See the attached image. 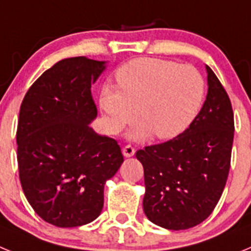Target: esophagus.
<instances>
[{"label": "esophagus", "instance_id": "esophagus-1", "mask_svg": "<svg viewBox=\"0 0 251 251\" xmlns=\"http://www.w3.org/2000/svg\"><path fill=\"white\" fill-rule=\"evenodd\" d=\"M122 152H123V156L124 157H132L134 156V153H136V150L132 147V146H126V147L122 150Z\"/></svg>", "mask_w": 251, "mask_h": 251}]
</instances>
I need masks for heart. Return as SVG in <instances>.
<instances>
[{"label": "heart", "mask_w": 251, "mask_h": 251, "mask_svg": "<svg viewBox=\"0 0 251 251\" xmlns=\"http://www.w3.org/2000/svg\"><path fill=\"white\" fill-rule=\"evenodd\" d=\"M115 86L105 85L100 108L113 132L138 114L141 123L128 132V139L142 141L153 133L166 141L185 132L200 113L205 99V80L191 65L171 60L139 57L117 72Z\"/></svg>", "instance_id": "heart-1"}]
</instances>
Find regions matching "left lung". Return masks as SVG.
Returning a JSON list of instances; mask_svg holds the SVG:
<instances>
[{
  "mask_svg": "<svg viewBox=\"0 0 251 251\" xmlns=\"http://www.w3.org/2000/svg\"><path fill=\"white\" fill-rule=\"evenodd\" d=\"M207 95L190 127L176 138L137 151L145 170L143 211L168 230L206 220L217 205L230 170L234 113L220 80L206 65Z\"/></svg>",
  "mask_w": 251,
  "mask_h": 251,
  "instance_id": "left-lung-1",
  "label": "left lung"
}]
</instances>
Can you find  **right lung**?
<instances>
[{
	"mask_svg": "<svg viewBox=\"0 0 251 251\" xmlns=\"http://www.w3.org/2000/svg\"><path fill=\"white\" fill-rule=\"evenodd\" d=\"M108 61H57L30 86L20 108L17 163L22 190L37 215L57 227L94 221L104 185L124 158L117 141L95 132L92 85Z\"/></svg>",
	"mask_w": 251,
	"mask_h": 251,
	"instance_id": "obj_1",
	"label": "right lung"
}]
</instances>
